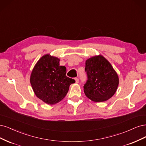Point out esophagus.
Wrapping results in <instances>:
<instances>
[{"label":"esophagus","instance_id":"34e87169","mask_svg":"<svg viewBox=\"0 0 146 146\" xmlns=\"http://www.w3.org/2000/svg\"><path fill=\"white\" fill-rule=\"evenodd\" d=\"M74 80H75V82H76V83L78 84L79 82V79L78 78H75Z\"/></svg>","mask_w":146,"mask_h":146}]
</instances>
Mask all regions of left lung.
<instances>
[{
  "label": "left lung",
  "mask_w": 146,
  "mask_h": 146,
  "mask_svg": "<svg viewBox=\"0 0 146 146\" xmlns=\"http://www.w3.org/2000/svg\"><path fill=\"white\" fill-rule=\"evenodd\" d=\"M87 81L84 86L86 96L92 101H106L114 95L119 84L118 75L109 60L100 54L86 61Z\"/></svg>",
  "instance_id": "1"
}]
</instances>
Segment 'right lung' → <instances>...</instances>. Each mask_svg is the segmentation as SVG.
<instances>
[{"label": "right lung", "mask_w": 146, "mask_h": 146, "mask_svg": "<svg viewBox=\"0 0 146 146\" xmlns=\"http://www.w3.org/2000/svg\"><path fill=\"white\" fill-rule=\"evenodd\" d=\"M60 59L46 54L33 69L30 83L36 96L46 104L53 105L66 96L74 80L66 76V67L60 66Z\"/></svg>", "instance_id": "right-lung-1"}]
</instances>
